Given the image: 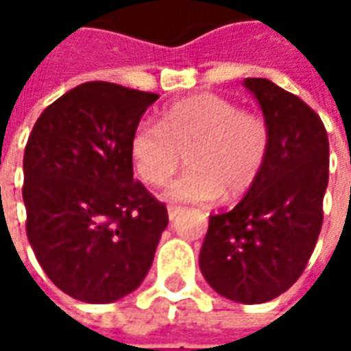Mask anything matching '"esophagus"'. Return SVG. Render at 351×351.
Returning <instances> with one entry per match:
<instances>
[{"label": "esophagus", "instance_id": "34e87169", "mask_svg": "<svg viewBox=\"0 0 351 351\" xmlns=\"http://www.w3.org/2000/svg\"><path fill=\"white\" fill-rule=\"evenodd\" d=\"M182 210V207H178V205H168V217L169 221H173L176 217H178V213Z\"/></svg>", "mask_w": 351, "mask_h": 351}]
</instances>
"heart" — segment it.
I'll list each match as a JSON object with an SVG mask.
<instances>
[{
    "label": "heart",
    "mask_w": 351,
    "mask_h": 351,
    "mask_svg": "<svg viewBox=\"0 0 351 351\" xmlns=\"http://www.w3.org/2000/svg\"><path fill=\"white\" fill-rule=\"evenodd\" d=\"M269 127L256 113L215 93L168 105L158 125L142 121L130 136V158L142 182L160 187L182 166L189 171L169 183V201L207 203L223 193L244 195L260 178L269 152Z\"/></svg>",
    "instance_id": "obj_1"
}]
</instances>
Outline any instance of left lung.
<instances>
[{
    "label": "left lung",
    "instance_id": "1",
    "mask_svg": "<svg viewBox=\"0 0 351 351\" xmlns=\"http://www.w3.org/2000/svg\"><path fill=\"white\" fill-rule=\"evenodd\" d=\"M269 127L260 178L234 209L210 215L199 267L230 301H271L301 277L322 228L328 185V136L297 95L263 77H246Z\"/></svg>",
    "mask_w": 351,
    "mask_h": 351
}]
</instances>
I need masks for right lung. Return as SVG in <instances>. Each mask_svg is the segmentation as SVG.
Segmentation results:
<instances>
[{
    "label": "right lung",
    "instance_id": "obj_1",
    "mask_svg": "<svg viewBox=\"0 0 351 351\" xmlns=\"http://www.w3.org/2000/svg\"><path fill=\"white\" fill-rule=\"evenodd\" d=\"M160 95L88 82L48 105L23 158L27 236L48 279L113 303L148 274L168 210L132 178L130 136Z\"/></svg>",
    "mask_w": 351,
    "mask_h": 351
}]
</instances>
